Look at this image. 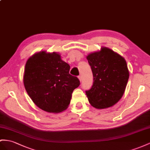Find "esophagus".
Segmentation results:
<instances>
[{
    "label": "esophagus",
    "mask_w": 150,
    "mask_h": 150,
    "mask_svg": "<svg viewBox=\"0 0 150 150\" xmlns=\"http://www.w3.org/2000/svg\"><path fill=\"white\" fill-rule=\"evenodd\" d=\"M78 78H79V80H80V82H81L82 81V76H81V75H79V76H78Z\"/></svg>",
    "instance_id": "obj_1"
}]
</instances>
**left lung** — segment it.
I'll return each mask as SVG.
<instances>
[{
	"label": "left lung",
	"instance_id": "8db88e82",
	"mask_svg": "<svg viewBox=\"0 0 150 150\" xmlns=\"http://www.w3.org/2000/svg\"><path fill=\"white\" fill-rule=\"evenodd\" d=\"M94 82L86 91L90 104L97 109L113 106L120 100L127 83L129 72L125 59L107 47L87 56Z\"/></svg>",
	"mask_w": 150,
	"mask_h": 150
}]
</instances>
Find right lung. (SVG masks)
I'll list each match as a JSON object with an SVG mask.
<instances>
[{
	"mask_svg": "<svg viewBox=\"0 0 150 150\" xmlns=\"http://www.w3.org/2000/svg\"><path fill=\"white\" fill-rule=\"evenodd\" d=\"M70 69L56 52L41 51L27 60L24 86L38 108L55 113L68 108L73 91L80 86L79 79L69 74Z\"/></svg>",
	"mask_w": 150,
	"mask_h": 150,
	"instance_id": "right-lung-1",
	"label": "right lung"
}]
</instances>
